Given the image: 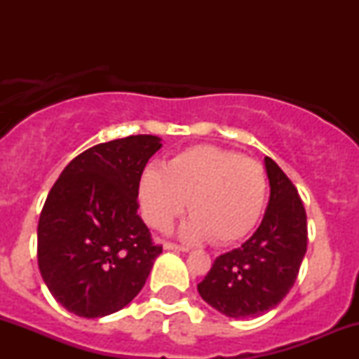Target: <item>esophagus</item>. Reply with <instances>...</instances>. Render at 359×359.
I'll use <instances>...</instances> for the list:
<instances>
[{
    "mask_svg": "<svg viewBox=\"0 0 359 359\" xmlns=\"http://www.w3.org/2000/svg\"><path fill=\"white\" fill-rule=\"evenodd\" d=\"M163 250H168V251H182V253H187L189 246H180V245H175V243H163Z\"/></svg>",
    "mask_w": 359,
    "mask_h": 359,
    "instance_id": "esophagus-1",
    "label": "esophagus"
}]
</instances>
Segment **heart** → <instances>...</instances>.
Returning a JSON list of instances; mask_svg holds the SVG:
<instances>
[{"instance_id":"b5f03b06","label":"heart","mask_w":359,"mask_h":359,"mask_svg":"<svg viewBox=\"0 0 359 359\" xmlns=\"http://www.w3.org/2000/svg\"><path fill=\"white\" fill-rule=\"evenodd\" d=\"M266 191L262 163L214 145L187 148L163 168L148 165L138 184L143 216L151 228H170L189 201L192 217L180 234L192 241L212 238L219 245H231L253 231Z\"/></svg>"}]
</instances>
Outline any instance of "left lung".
<instances>
[{
	"label": "left lung",
	"instance_id": "obj_1",
	"mask_svg": "<svg viewBox=\"0 0 359 359\" xmlns=\"http://www.w3.org/2000/svg\"><path fill=\"white\" fill-rule=\"evenodd\" d=\"M265 170L270 199L262 224L240 248L214 259L197 285L209 306L234 319L277 307L294 287L307 251V216L297 189L270 156Z\"/></svg>",
	"mask_w": 359,
	"mask_h": 359
}]
</instances>
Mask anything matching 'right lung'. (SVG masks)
I'll use <instances>...</instances> for the list:
<instances>
[{"instance_id": "1", "label": "right lung", "mask_w": 359, "mask_h": 359, "mask_svg": "<svg viewBox=\"0 0 359 359\" xmlns=\"http://www.w3.org/2000/svg\"><path fill=\"white\" fill-rule=\"evenodd\" d=\"M162 138L135 135L82 151L62 170L39 221V269L53 299L88 319L138 295L162 246L138 216V184Z\"/></svg>"}]
</instances>
